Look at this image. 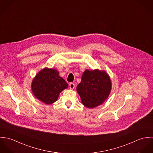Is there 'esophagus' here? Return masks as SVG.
I'll return each mask as SVG.
<instances>
[{
	"label": "esophagus",
	"mask_w": 153,
	"mask_h": 153,
	"mask_svg": "<svg viewBox=\"0 0 153 153\" xmlns=\"http://www.w3.org/2000/svg\"><path fill=\"white\" fill-rule=\"evenodd\" d=\"M69 88L72 89H73L75 88V84L74 83H70L69 84Z\"/></svg>",
	"instance_id": "34e87169"
}]
</instances>
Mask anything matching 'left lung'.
I'll list each match as a JSON object with an SVG mask.
<instances>
[{
  "label": "left lung",
  "instance_id": "left-lung-1",
  "mask_svg": "<svg viewBox=\"0 0 153 153\" xmlns=\"http://www.w3.org/2000/svg\"><path fill=\"white\" fill-rule=\"evenodd\" d=\"M111 88V80L105 71L86 69L76 87V91L82 104L88 108H94L107 100Z\"/></svg>",
  "mask_w": 153,
  "mask_h": 153
}]
</instances>
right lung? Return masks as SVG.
Returning <instances> with one entry per match:
<instances>
[{
	"label": "right lung",
	"mask_w": 153,
	"mask_h": 153,
	"mask_svg": "<svg viewBox=\"0 0 153 153\" xmlns=\"http://www.w3.org/2000/svg\"><path fill=\"white\" fill-rule=\"evenodd\" d=\"M68 87V84L59 76L57 69L46 67L38 72L31 84L33 95L47 105L56 101L59 94Z\"/></svg>",
	"instance_id": "right-lung-1"
}]
</instances>
